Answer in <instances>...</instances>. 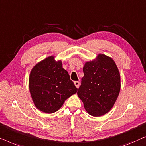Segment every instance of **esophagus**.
<instances>
[{
  "mask_svg": "<svg viewBox=\"0 0 146 146\" xmlns=\"http://www.w3.org/2000/svg\"><path fill=\"white\" fill-rule=\"evenodd\" d=\"M74 84H75V87H77V89L79 87V85H80V84H79V81H75V82H74Z\"/></svg>",
  "mask_w": 146,
  "mask_h": 146,
  "instance_id": "obj_1",
  "label": "esophagus"
}]
</instances>
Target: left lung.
Returning <instances> with one entry per match:
<instances>
[{
  "label": "left lung",
  "instance_id": "8db88e82",
  "mask_svg": "<svg viewBox=\"0 0 146 146\" xmlns=\"http://www.w3.org/2000/svg\"><path fill=\"white\" fill-rule=\"evenodd\" d=\"M84 77L77 95L86 111L93 116H101L111 110L120 91V75L114 61L98 54L83 67Z\"/></svg>",
  "mask_w": 146,
  "mask_h": 146
}]
</instances>
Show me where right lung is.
Returning <instances> with one entry per match:
<instances>
[{"instance_id":"obj_1","label":"right lung","mask_w":146,"mask_h":146,"mask_svg":"<svg viewBox=\"0 0 146 146\" xmlns=\"http://www.w3.org/2000/svg\"><path fill=\"white\" fill-rule=\"evenodd\" d=\"M29 89L34 105L47 114L57 111L77 91L61 61H55L54 56L46 57L33 67Z\"/></svg>"}]
</instances>
